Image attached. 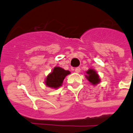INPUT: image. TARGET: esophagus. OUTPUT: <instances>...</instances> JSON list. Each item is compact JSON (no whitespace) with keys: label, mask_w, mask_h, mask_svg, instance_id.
I'll use <instances>...</instances> for the list:
<instances>
[{"label":"esophagus","mask_w":133,"mask_h":133,"mask_svg":"<svg viewBox=\"0 0 133 133\" xmlns=\"http://www.w3.org/2000/svg\"><path fill=\"white\" fill-rule=\"evenodd\" d=\"M75 72H76V73L79 74V73L81 72V68H80V67L76 68V69H75Z\"/></svg>","instance_id":"1"}]
</instances>
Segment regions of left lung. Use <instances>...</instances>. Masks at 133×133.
Returning <instances> with one entry per match:
<instances>
[{
  "label": "left lung",
  "mask_w": 133,
  "mask_h": 133,
  "mask_svg": "<svg viewBox=\"0 0 133 133\" xmlns=\"http://www.w3.org/2000/svg\"><path fill=\"white\" fill-rule=\"evenodd\" d=\"M86 78L88 81H89V83L92 84L94 85H97L98 83H100V78L98 74H97V72L94 69H89L87 72H86Z\"/></svg>",
  "instance_id": "left-lung-1"
}]
</instances>
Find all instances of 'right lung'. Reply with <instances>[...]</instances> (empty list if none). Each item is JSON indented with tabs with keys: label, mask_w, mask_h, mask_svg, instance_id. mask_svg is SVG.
<instances>
[{
	"label": "right lung",
	"mask_w": 133,
	"mask_h": 133,
	"mask_svg": "<svg viewBox=\"0 0 133 133\" xmlns=\"http://www.w3.org/2000/svg\"><path fill=\"white\" fill-rule=\"evenodd\" d=\"M70 74L69 71H66L59 66H55L52 71L47 76L45 84L51 88L57 89L62 86L64 79L67 75Z\"/></svg>",
	"instance_id": "add662e5"
}]
</instances>
